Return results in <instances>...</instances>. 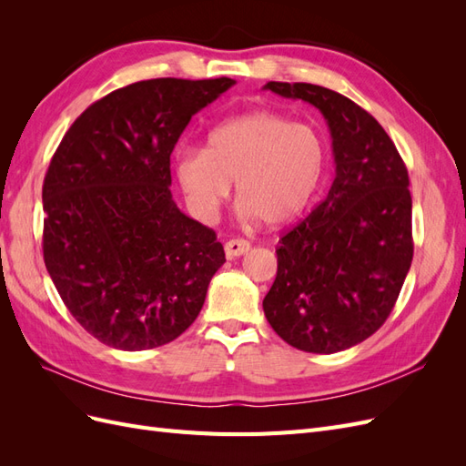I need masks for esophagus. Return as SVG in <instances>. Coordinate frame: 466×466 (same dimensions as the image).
Returning <instances> with one entry per match:
<instances>
[{"mask_svg":"<svg viewBox=\"0 0 466 466\" xmlns=\"http://www.w3.org/2000/svg\"><path fill=\"white\" fill-rule=\"evenodd\" d=\"M248 250H250V243L245 241V238H231V241L225 243V257L228 258L243 257Z\"/></svg>","mask_w":466,"mask_h":466,"instance_id":"34e87169","label":"esophagus"}]
</instances>
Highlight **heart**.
<instances>
[{
	"mask_svg": "<svg viewBox=\"0 0 466 466\" xmlns=\"http://www.w3.org/2000/svg\"><path fill=\"white\" fill-rule=\"evenodd\" d=\"M327 161V139L315 126L272 110H252L218 124L204 149L178 151L175 177L190 211L202 221L218 214L235 182L243 216L278 228L313 202Z\"/></svg>",
	"mask_w": 466,
	"mask_h": 466,
	"instance_id": "b5f03b06",
	"label": "heart"
}]
</instances>
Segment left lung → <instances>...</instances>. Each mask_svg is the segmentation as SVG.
<instances>
[{
	"label": "left lung",
	"instance_id": "obj_1",
	"mask_svg": "<svg viewBox=\"0 0 466 466\" xmlns=\"http://www.w3.org/2000/svg\"><path fill=\"white\" fill-rule=\"evenodd\" d=\"M264 89L322 112L336 163L327 198L279 238L264 315L289 346L334 354L377 332L399 299L414 255L410 180L383 126L348 96L311 83Z\"/></svg>",
	"mask_w": 466,
	"mask_h": 466
}]
</instances>
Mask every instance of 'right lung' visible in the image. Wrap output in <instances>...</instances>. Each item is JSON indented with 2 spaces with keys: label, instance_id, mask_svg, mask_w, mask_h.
I'll use <instances>...</instances> for the list:
<instances>
[{
  "label": "right lung",
  "instance_id": "1",
  "mask_svg": "<svg viewBox=\"0 0 466 466\" xmlns=\"http://www.w3.org/2000/svg\"><path fill=\"white\" fill-rule=\"evenodd\" d=\"M233 83H132L93 103L56 149L42 185V252L67 311L98 342L151 350L198 317L225 252L214 229L177 208L171 153Z\"/></svg>",
  "mask_w": 466,
  "mask_h": 466
}]
</instances>
